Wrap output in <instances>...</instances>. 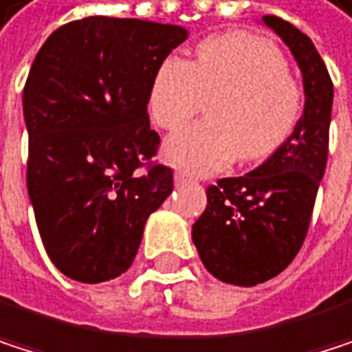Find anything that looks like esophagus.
Wrapping results in <instances>:
<instances>
[{"mask_svg":"<svg viewBox=\"0 0 352 352\" xmlns=\"http://www.w3.org/2000/svg\"><path fill=\"white\" fill-rule=\"evenodd\" d=\"M174 180H176V184H184V182H190V176L186 172H176Z\"/></svg>","mask_w":352,"mask_h":352,"instance_id":"34e87169","label":"esophagus"}]
</instances>
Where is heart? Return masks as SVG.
<instances>
[{
  "mask_svg": "<svg viewBox=\"0 0 352 352\" xmlns=\"http://www.w3.org/2000/svg\"><path fill=\"white\" fill-rule=\"evenodd\" d=\"M209 120L168 137V160L192 174L228 168L270 155L293 131L301 91L285 72L276 47L246 32L211 36L197 47L195 61L168 57L157 67L147 108L162 129L188 122L203 104Z\"/></svg>",
  "mask_w": 352,
  "mask_h": 352,
  "instance_id": "heart-1",
  "label": "heart"
}]
</instances>
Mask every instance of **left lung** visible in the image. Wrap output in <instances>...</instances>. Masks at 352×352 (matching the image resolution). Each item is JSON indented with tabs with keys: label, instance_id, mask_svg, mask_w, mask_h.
<instances>
[{
	"label": "left lung",
	"instance_id": "1",
	"mask_svg": "<svg viewBox=\"0 0 352 352\" xmlns=\"http://www.w3.org/2000/svg\"><path fill=\"white\" fill-rule=\"evenodd\" d=\"M291 51L303 80V114L256 170L207 188V209L192 226L205 268L219 280L254 287L283 272L299 252L328 160L334 88L309 36L263 16Z\"/></svg>",
	"mask_w": 352,
	"mask_h": 352
}]
</instances>
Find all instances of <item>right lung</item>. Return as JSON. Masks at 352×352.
I'll list each match as a JSON object with an SVG mask.
<instances>
[{
  "label": "right lung",
  "mask_w": 352,
  "mask_h": 352,
  "mask_svg": "<svg viewBox=\"0 0 352 352\" xmlns=\"http://www.w3.org/2000/svg\"><path fill=\"white\" fill-rule=\"evenodd\" d=\"M186 38L174 24L89 16L57 28L32 61L22 94L28 197L49 258L74 280L126 272L174 188L170 168L137 170L160 145L151 80Z\"/></svg>",
  "instance_id": "1"
}]
</instances>
